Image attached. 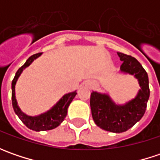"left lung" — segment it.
<instances>
[{
	"instance_id": "obj_1",
	"label": "left lung",
	"mask_w": 160,
	"mask_h": 160,
	"mask_svg": "<svg viewBox=\"0 0 160 160\" xmlns=\"http://www.w3.org/2000/svg\"><path fill=\"white\" fill-rule=\"evenodd\" d=\"M123 63L120 71L132 75L138 80L141 89L137 95L126 104L118 105L106 93L92 92L90 105L95 124L105 131L123 132L134 126L143 117L150 97L148 74L138 60L130 55L118 52Z\"/></svg>"
}]
</instances>
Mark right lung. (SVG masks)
<instances>
[{
  "label": "right lung",
  "instance_id": "1",
  "mask_svg": "<svg viewBox=\"0 0 160 160\" xmlns=\"http://www.w3.org/2000/svg\"><path fill=\"white\" fill-rule=\"evenodd\" d=\"M41 55H42V53H36V54L32 55L31 57H29L28 60L26 61V63L17 71L14 79L12 80V83H11V89H12L11 99H12V106H13L15 113L18 115L19 119L21 120L29 129H32L36 132L52 130L59 126L63 122V120L65 119V118L67 116L68 108L69 106V104L73 101V99L75 98V96L77 95V91L65 94L51 109H49L44 113L41 114L39 116L31 117V116H28L24 112H22L21 109L18 105L17 100H16V83H17L19 76L21 75L22 71L26 68H28V66H30V64L34 61V59L40 57Z\"/></svg>",
  "mask_w": 160,
  "mask_h": 160
}]
</instances>
